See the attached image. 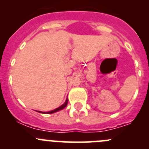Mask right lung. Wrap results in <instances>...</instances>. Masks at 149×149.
Here are the masks:
<instances>
[{"instance_id": "add662e5", "label": "right lung", "mask_w": 149, "mask_h": 149, "mask_svg": "<svg viewBox=\"0 0 149 149\" xmlns=\"http://www.w3.org/2000/svg\"><path fill=\"white\" fill-rule=\"evenodd\" d=\"M68 98H67V99H66V100H65V103H64L63 104V105H61V107H59L56 108V109H53V110H52V111H49V112H40V111H38V112H40V113H44V114H52V113H54V112H58V111H59V110H61V109H64V108H65V107H66V105L68 104Z\"/></svg>"}]
</instances>
